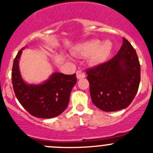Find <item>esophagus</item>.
Instances as JSON below:
<instances>
[{
  "mask_svg": "<svg viewBox=\"0 0 153 153\" xmlns=\"http://www.w3.org/2000/svg\"><path fill=\"white\" fill-rule=\"evenodd\" d=\"M85 77V75L83 72H82L81 71H76V78H77L78 79H83V78Z\"/></svg>",
  "mask_w": 153,
  "mask_h": 153,
  "instance_id": "esophagus-1",
  "label": "esophagus"
}]
</instances>
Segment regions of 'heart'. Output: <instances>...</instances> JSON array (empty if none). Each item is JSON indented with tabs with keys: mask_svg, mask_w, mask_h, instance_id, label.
Segmentation results:
<instances>
[{
	"mask_svg": "<svg viewBox=\"0 0 153 153\" xmlns=\"http://www.w3.org/2000/svg\"><path fill=\"white\" fill-rule=\"evenodd\" d=\"M112 50L110 42L101 43L99 40H93L85 42L79 46V53L83 56H91V62L94 64L101 63L110 56Z\"/></svg>",
	"mask_w": 153,
	"mask_h": 153,
	"instance_id": "1",
	"label": "heart"
}]
</instances>
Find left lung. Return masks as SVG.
<instances>
[{
	"mask_svg": "<svg viewBox=\"0 0 153 153\" xmlns=\"http://www.w3.org/2000/svg\"><path fill=\"white\" fill-rule=\"evenodd\" d=\"M123 44L107 62L86 71L92 103L100 110L114 112L130 105L140 81L136 51L123 37Z\"/></svg>",
	"mask_w": 153,
	"mask_h": 153,
	"instance_id": "1",
	"label": "left lung"
}]
</instances>
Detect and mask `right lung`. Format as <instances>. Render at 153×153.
I'll return each mask as SVG.
<instances>
[{"mask_svg": "<svg viewBox=\"0 0 153 153\" xmlns=\"http://www.w3.org/2000/svg\"><path fill=\"white\" fill-rule=\"evenodd\" d=\"M24 49L17 53L12 70V83L17 99L33 116L41 119L56 117L69 104L71 90L76 82V74L55 72L42 83H27L22 77L19 66Z\"/></svg>", "mask_w": 153, "mask_h": 153, "instance_id": "right-lung-1", "label": "right lung"}]
</instances>
